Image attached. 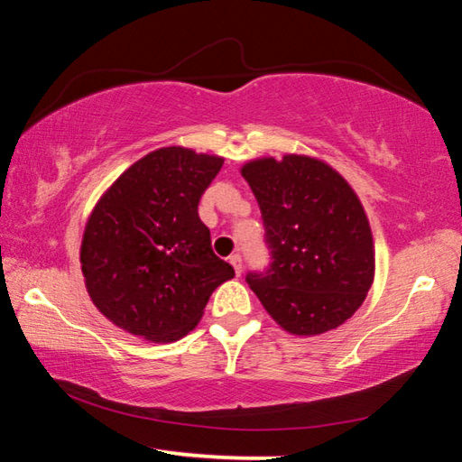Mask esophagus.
I'll return each instance as SVG.
<instances>
[{"label":"esophagus","mask_w":462,"mask_h":462,"mask_svg":"<svg viewBox=\"0 0 462 462\" xmlns=\"http://www.w3.org/2000/svg\"><path fill=\"white\" fill-rule=\"evenodd\" d=\"M230 264L234 267V273H236V275H240V273H242V256L240 254H232L230 256Z\"/></svg>","instance_id":"34e87169"}]
</instances>
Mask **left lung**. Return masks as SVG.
Instances as JSON below:
<instances>
[{
	"mask_svg": "<svg viewBox=\"0 0 462 462\" xmlns=\"http://www.w3.org/2000/svg\"><path fill=\"white\" fill-rule=\"evenodd\" d=\"M259 201L269 269L246 283L275 322L295 336L334 330L363 306L374 277L373 234L353 187L303 154L242 167Z\"/></svg>",
	"mask_w": 462,
	"mask_h": 462,
	"instance_id": "8db88e82",
	"label": "left lung"
}]
</instances>
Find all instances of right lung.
Wrapping results in <instances>:
<instances>
[{
	"label": "right lung",
	"instance_id": "add662e5",
	"mask_svg": "<svg viewBox=\"0 0 462 462\" xmlns=\"http://www.w3.org/2000/svg\"><path fill=\"white\" fill-rule=\"evenodd\" d=\"M222 156L167 146L148 152L101 195L85 226L81 271L109 322L151 342L189 334L217 285L234 277L199 220Z\"/></svg>",
	"mask_w": 462,
	"mask_h": 462
}]
</instances>
